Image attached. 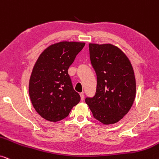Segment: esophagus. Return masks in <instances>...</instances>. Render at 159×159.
<instances>
[{"label": "esophagus", "instance_id": "esophagus-1", "mask_svg": "<svg viewBox=\"0 0 159 159\" xmlns=\"http://www.w3.org/2000/svg\"><path fill=\"white\" fill-rule=\"evenodd\" d=\"M80 98H81V101H83L84 98V95L83 93H80Z\"/></svg>", "mask_w": 159, "mask_h": 159}]
</instances>
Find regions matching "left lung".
Instances as JSON below:
<instances>
[{
    "label": "left lung",
    "instance_id": "left-lung-1",
    "mask_svg": "<svg viewBox=\"0 0 159 159\" xmlns=\"http://www.w3.org/2000/svg\"><path fill=\"white\" fill-rule=\"evenodd\" d=\"M90 59L97 76L93 97L86 104L103 124L117 123L134 102L136 80L131 62L125 53L111 44H89Z\"/></svg>",
    "mask_w": 159,
    "mask_h": 159
}]
</instances>
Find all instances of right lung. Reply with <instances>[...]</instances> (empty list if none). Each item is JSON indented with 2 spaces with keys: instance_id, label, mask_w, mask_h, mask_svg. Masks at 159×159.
<instances>
[{
  "instance_id": "right-lung-1",
  "label": "right lung",
  "mask_w": 159,
  "mask_h": 159,
  "mask_svg": "<svg viewBox=\"0 0 159 159\" xmlns=\"http://www.w3.org/2000/svg\"><path fill=\"white\" fill-rule=\"evenodd\" d=\"M84 44L56 43L45 49L37 59L30 78L29 96L35 110L45 120H63L80 102L68 69Z\"/></svg>"
}]
</instances>
